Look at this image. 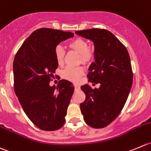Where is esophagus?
<instances>
[{
  "mask_svg": "<svg viewBox=\"0 0 151 151\" xmlns=\"http://www.w3.org/2000/svg\"><path fill=\"white\" fill-rule=\"evenodd\" d=\"M79 88H80V86H79V85L75 84V89H78Z\"/></svg>",
  "mask_w": 151,
  "mask_h": 151,
  "instance_id": "esophagus-1",
  "label": "esophagus"
}]
</instances>
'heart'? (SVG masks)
<instances>
[{
	"label": "heart",
	"instance_id": "1",
	"mask_svg": "<svg viewBox=\"0 0 151 151\" xmlns=\"http://www.w3.org/2000/svg\"><path fill=\"white\" fill-rule=\"evenodd\" d=\"M68 46L73 50L80 53V60L83 63L90 62L95 56L93 48L88 46L87 42L82 38H76L68 43ZM65 49L60 45H58L54 48V56L58 65H62L65 57ZM84 73L83 67H67L62 73L64 78L71 81L76 82L80 79Z\"/></svg>",
	"mask_w": 151,
	"mask_h": 151
}]
</instances>
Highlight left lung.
Listing matches in <instances>:
<instances>
[{"mask_svg":"<svg viewBox=\"0 0 151 151\" xmlns=\"http://www.w3.org/2000/svg\"><path fill=\"white\" fill-rule=\"evenodd\" d=\"M89 39L95 45V62L91 64L87 77L98 89L88 84L81 86L86 99L80 104L83 120L95 128L109 125L120 114L129 95L133 82L130 56L124 45L106 29L91 28L76 31Z\"/></svg>","mask_w":151,"mask_h":151,"instance_id":"obj_1","label":"left lung"}]
</instances>
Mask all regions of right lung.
I'll list each match as a JSON object with an SVG mask.
<instances>
[{
	"mask_svg": "<svg viewBox=\"0 0 151 151\" xmlns=\"http://www.w3.org/2000/svg\"><path fill=\"white\" fill-rule=\"evenodd\" d=\"M74 34L42 28L34 31L21 45L13 62L14 89L27 117L44 131L63 126L74 86L67 80L49 85L58 68L54 48Z\"/></svg>",
	"mask_w": 151,
	"mask_h": 151,
	"instance_id": "1",
	"label": "right lung"
}]
</instances>
